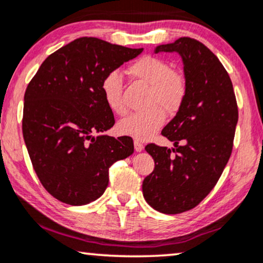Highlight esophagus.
<instances>
[{
    "instance_id": "1",
    "label": "esophagus",
    "mask_w": 263,
    "mask_h": 263,
    "mask_svg": "<svg viewBox=\"0 0 263 263\" xmlns=\"http://www.w3.org/2000/svg\"><path fill=\"white\" fill-rule=\"evenodd\" d=\"M134 144H135V149H136V152H141V151L144 148L143 143H142V142H141L140 140H135V141H134Z\"/></svg>"
}]
</instances>
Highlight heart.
Masks as SVG:
<instances>
[{"label":"heart","mask_w":263,"mask_h":263,"mask_svg":"<svg viewBox=\"0 0 263 263\" xmlns=\"http://www.w3.org/2000/svg\"><path fill=\"white\" fill-rule=\"evenodd\" d=\"M128 73L136 80L149 85L147 94V111L136 112L121 120L118 125L120 134L136 140H148L159 131L165 122V112H176L181 107L187 93V83L181 72L172 69L170 65L154 56H143L128 67ZM103 99L112 112L123 115L122 77L118 71L105 74L100 84Z\"/></svg>","instance_id":"b5f03b06"}]
</instances>
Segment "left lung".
Here are the masks:
<instances>
[{"instance_id": "obj_1", "label": "left lung", "mask_w": 263, "mask_h": 263, "mask_svg": "<svg viewBox=\"0 0 263 263\" xmlns=\"http://www.w3.org/2000/svg\"><path fill=\"white\" fill-rule=\"evenodd\" d=\"M172 51L182 58L187 93L162 131L175 148L145 145L156 165L142 191L156 211L179 214L200 204L216 186L232 156L239 111L232 80L207 46L182 36L156 49Z\"/></svg>"}]
</instances>
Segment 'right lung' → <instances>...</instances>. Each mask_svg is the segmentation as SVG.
<instances>
[{
  "mask_svg": "<svg viewBox=\"0 0 263 263\" xmlns=\"http://www.w3.org/2000/svg\"><path fill=\"white\" fill-rule=\"evenodd\" d=\"M142 51L78 37L47 56L28 84L24 142L41 185L56 200L71 205L96 201L107 187L110 166L134 153L128 136L94 134L115 123L101 81Z\"/></svg>",
  "mask_w": 263,
  "mask_h": 263,
  "instance_id": "obj_1",
  "label": "right lung"
}]
</instances>
